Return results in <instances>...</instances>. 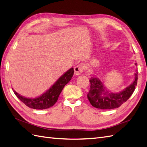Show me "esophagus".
Returning a JSON list of instances; mask_svg holds the SVG:
<instances>
[{"label":"esophagus","mask_w":147,"mask_h":147,"mask_svg":"<svg viewBox=\"0 0 147 147\" xmlns=\"http://www.w3.org/2000/svg\"><path fill=\"white\" fill-rule=\"evenodd\" d=\"M84 70L83 65L82 64H79L77 65L74 68V72H75V75H80Z\"/></svg>","instance_id":"34e87169"}]
</instances>
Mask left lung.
<instances>
[{"label":"left lung","instance_id":"left-lung-1","mask_svg":"<svg viewBox=\"0 0 147 147\" xmlns=\"http://www.w3.org/2000/svg\"><path fill=\"white\" fill-rule=\"evenodd\" d=\"M135 64L136 65V63ZM137 74L136 72L134 82L118 93H110L107 90L105 91L103 84L99 78L91 77L90 80V89L87 94L90 104L94 107L100 109H113L119 107L126 102L134 92L137 84Z\"/></svg>","mask_w":147,"mask_h":147}]
</instances>
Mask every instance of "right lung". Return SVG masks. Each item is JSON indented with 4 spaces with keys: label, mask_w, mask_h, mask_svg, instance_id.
<instances>
[{
    "label": "right lung",
    "mask_w": 147,
    "mask_h": 147,
    "mask_svg": "<svg viewBox=\"0 0 147 147\" xmlns=\"http://www.w3.org/2000/svg\"><path fill=\"white\" fill-rule=\"evenodd\" d=\"M74 73V68L70 69L64 75H62L46 92L37 98H26L20 96L15 91H13V92L18 98L29 108L38 110L48 109L57 102L60 93L65 84L68 83L72 78Z\"/></svg>",
    "instance_id": "1"
}]
</instances>
